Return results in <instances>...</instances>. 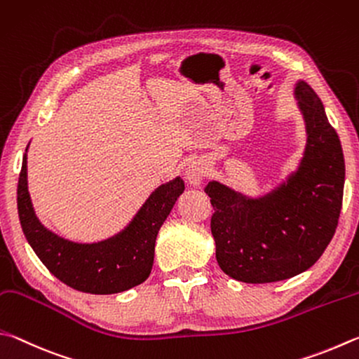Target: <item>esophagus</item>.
Returning <instances> with one entry per match:
<instances>
[{"instance_id":"1","label":"esophagus","mask_w":359,"mask_h":359,"mask_svg":"<svg viewBox=\"0 0 359 359\" xmlns=\"http://www.w3.org/2000/svg\"><path fill=\"white\" fill-rule=\"evenodd\" d=\"M206 176V163L202 159H196L187 163L184 178L191 186H200Z\"/></svg>"}]
</instances>
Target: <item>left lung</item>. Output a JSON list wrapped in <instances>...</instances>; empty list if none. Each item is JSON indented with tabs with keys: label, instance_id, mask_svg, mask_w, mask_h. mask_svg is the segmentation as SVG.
<instances>
[{
	"label": "left lung",
	"instance_id": "8db88e82",
	"mask_svg": "<svg viewBox=\"0 0 359 359\" xmlns=\"http://www.w3.org/2000/svg\"><path fill=\"white\" fill-rule=\"evenodd\" d=\"M306 144L294 170L271 189L249 196L221 181L205 186L215 215L211 233L222 271L246 284L290 279L316 263L334 235L342 208L341 140L317 93L293 85Z\"/></svg>",
	"mask_w": 359,
	"mask_h": 359
}]
</instances>
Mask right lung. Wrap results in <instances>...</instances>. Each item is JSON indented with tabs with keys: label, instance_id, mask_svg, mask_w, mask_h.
Returning a JSON list of instances; mask_svg holds the SVG:
<instances>
[{
	"label": "right lung",
	"instance_id": "obj_1",
	"mask_svg": "<svg viewBox=\"0 0 359 359\" xmlns=\"http://www.w3.org/2000/svg\"><path fill=\"white\" fill-rule=\"evenodd\" d=\"M28 148L17 187V208L25 238L56 279L79 292L111 294L148 279L159 229L184 192L181 176L149 194L124 229L94 243H77L48 230L36 216L28 191Z\"/></svg>",
	"mask_w": 359,
	"mask_h": 359
}]
</instances>
